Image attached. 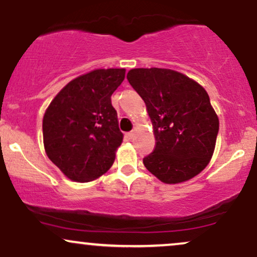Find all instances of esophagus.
Masks as SVG:
<instances>
[{
	"label": "esophagus",
	"instance_id": "obj_1",
	"mask_svg": "<svg viewBox=\"0 0 257 257\" xmlns=\"http://www.w3.org/2000/svg\"><path fill=\"white\" fill-rule=\"evenodd\" d=\"M133 137H134V132H129L125 134L126 139H133Z\"/></svg>",
	"mask_w": 257,
	"mask_h": 257
}]
</instances>
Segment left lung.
<instances>
[{
  "label": "left lung",
  "instance_id": "1",
  "mask_svg": "<svg viewBox=\"0 0 257 257\" xmlns=\"http://www.w3.org/2000/svg\"><path fill=\"white\" fill-rule=\"evenodd\" d=\"M126 79L145 101L156 147L144 166L166 184L192 179L213 156L219 118L204 88L168 69H133Z\"/></svg>",
  "mask_w": 257,
  "mask_h": 257
}]
</instances>
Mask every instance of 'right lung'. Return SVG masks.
Masks as SVG:
<instances>
[{"mask_svg":"<svg viewBox=\"0 0 257 257\" xmlns=\"http://www.w3.org/2000/svg\"><path fill=\"white\" fill-rule=\"evenodd\" d=\"M124 76V69H100L79 76L59 91L44 113L47 156L73 181H91L113 164L123 134L111 95Z\"/></svg>","mask_w":257,"mask_h":257,"instance_id":"1","label":"right lung"}]
</instances>
